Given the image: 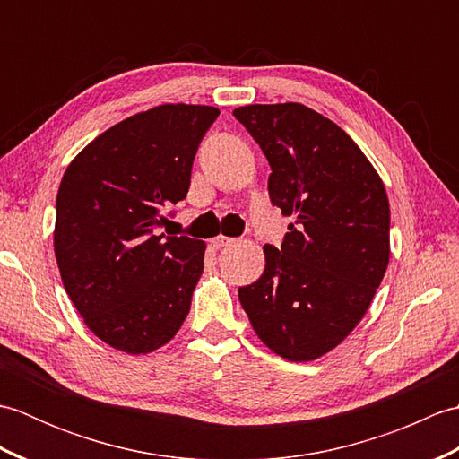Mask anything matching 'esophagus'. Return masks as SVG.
I'll use <instances>...</instances> for the list:
<instances>
[{
  "mask_svg": "<svg viewBox=\"0 0 459 459\" xmlns=\"http://www.w3.org/2000/svg\"><path fill=\"white\" fill-rule=\"evenodd\" d=\"M232 242H235V238H229V237H217V238H212L211 240V245H212V248H224V247H230Z\"/></svg>",
  "mask_w": 459,
  "mask_h": 459,
  "instance_id": "obj_1",
  "label": "esophagus"
}]
</instances>
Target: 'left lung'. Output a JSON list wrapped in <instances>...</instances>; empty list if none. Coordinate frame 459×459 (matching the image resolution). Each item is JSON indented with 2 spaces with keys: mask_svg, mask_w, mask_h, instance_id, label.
Masks as SVG:
<instances>
[{
  "mask_svg": "<svg viewBox=\"0 0 459 459\" xmlns=\"http://www.w3.org/2000/svg\"><path fill=\"white\" fill-rule=\"evenodd\" d=\"M270 163L268 193L288 224L281 247H264L266 268L238 299L256 335L288 360H314L355 329L391 256V209L359 145L304 104L240 106Z\"/></svg>",
  "mask_w": 459,
  "mask_h": 459,
  "instance_id": "obj_1",
  "label": "left lung"
}]
</instances>
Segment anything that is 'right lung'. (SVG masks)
Masks as SVG:
<instances>
[{"label":"right lung","instance_id":"add662e5","mask_svg":"<svg viewBox=\"0 0 459 459\" xmlns=\"http://www.w3.org/2000/svg\"><path fill=\"white\" fill-rule=\"evenodd\" d=\"M217 116L212 106H155L100 134L63 175L55 256L65 290L92 333L124 353L165 345L189 314L204 242L158 229L187 197Z\"/></svg>","mask_w":459,"mask_h":459}]
</instances>
